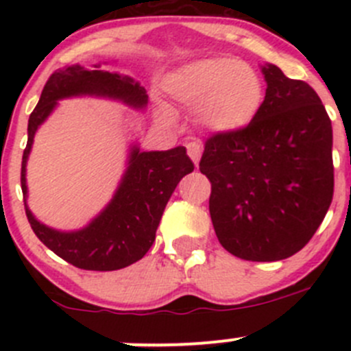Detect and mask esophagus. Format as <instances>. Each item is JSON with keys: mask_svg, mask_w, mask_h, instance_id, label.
<instances>
[{"mask_svg": "<svg viewBox=\"0 0 351 351\" xmlns=\"http://www.w3.org/2000/svg\"><path fill=\"white\" fill-rule=\"evenodd\" d=\"M186 153H189L190 159L195 162V166H198V161H200V156H202V144L193 141V143L186 144Z\"/></svg>", "mask_w": 351, "mask_h": 351, "instance_id": "1", "label": "esophagus"}]
</instances>
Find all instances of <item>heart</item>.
Returning a JSON list of instances; mask_svg holds the SVG:
<instances>
[{"label": "heart", "mask_w": 351, "mask_h": 351, "mask_svg": "<svg viewBox=\"0 0 351 351\" xmlns=\"http://www.w3.org/2000/svg\"><path fill=\"white\" fill-rule=\"evenodd\" d=\"M166 90L183 107L198 108V123L217 134L238 132L250 125L265 97L263 83L253 67L224 58L182 67L166 81Z\"/></svg>", "instance_id": "b5f03b06"}]
</instances>
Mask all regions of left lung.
I'll return each mask as SVG.
<instances>
[{"instance_id":"1","label":"left lung","mask_w":351,"mask_h":351,"mask_svg":"<svg viewBox=\"0 0 351 351\" xmlns=\"http://www.w3.org/2000/svg\"><path fill=\"white\" fill-rule=\"evenodd\" d=\"M267 93L256 119L205 141L200 173L219 243L247 261L302 250L332 200V129L316 91L280 67H263Z\"/></svg>"}]
</instances>
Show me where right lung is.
<instances>
[{
  "label": "right lung",
  "mask_w": 351,
  "mask_h": 351,
  "mask_svg": "<svg viewBox=\"0 0 351 351\" xmlns=\"http://www.w3.org/2000/svg\"><path fill=\"white\" fill-rule=\"evenodd\" d=\"M69 66L51 74L40 100L28 119V141L22 159V192L27 198L25 166L38 125L49 117L58 100L76 95H97L120 100L134 108L147 104L146 90L132 77ZM193 171L192 159L183 146L169 151L143 153L134 146L129 168L112 202L81 231L61 232L40 224L28 210L25 214L35 236L51 251L81 270L112 271L139 261L153 246L161 215L169 197L185 175Z\"/></svg>",
  "instance_id": "right-lung-1"
}]
</instances>
